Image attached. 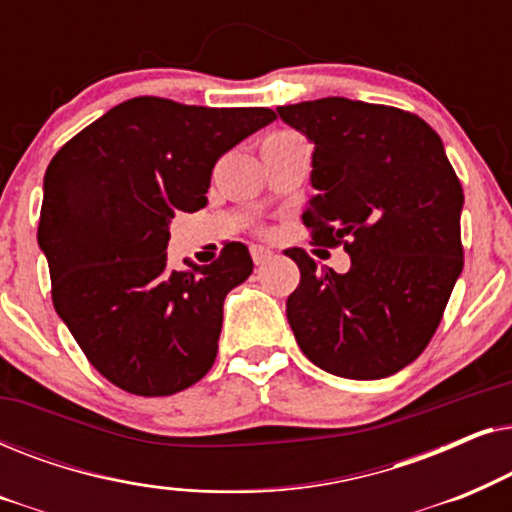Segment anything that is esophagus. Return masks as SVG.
Here are the masks:
<instances>
[{"label":"esophagus","mask_w":512,"mask_h":512,"mask_svg":"<svg viewBox=\"0 0 512 512\" xmlns=\"http://www.w3.org/2000/svg\"><path fill=\"white\" fill-rule=\"evenodd\" d=\"M272 256H275V254H272L268 247H261V244H254V247H251V258H254L256 265L268 263Z\"/></svg>","instance_id":"1"}]
</instances>
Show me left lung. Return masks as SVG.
Returning a JSON list of instances; mask_svg holds the SVG:
<instances>
[{
    "label": "left lung",
    "instance_id": "left-lung-1",
    "mask_svg": "<svg viewBox=\"0 0 512 512\" xmlns=\"http://www.w3.org/2000/svg\"><path fill=\"white\" fill-rule=\"evenodd\" d=\"M277 114L314 142L303 212L314 244L345 247V275L289 249L300 284L286 300L298 347L326 373L380 380L424 352L464 268V191L436 130L410 111L347 97Z\"/></svg>",
    "mask_w": 512,
    "mask_h": 512
}]
</instances>
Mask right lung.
Returning <instances> with one entry per match:
<instances>
[{
  "label": "right lung",
  "instance_id": "right-lung-1",
  "mask_svg": "<svg viewBox=\"0 0 512 512\" xmlns=\"http://www.w3.org/2000/svg\"><path fill=\"white\" fill-rule=\"evenodd\" d=\"M275 118L265 107L132 97L48 163L37 240L53 307L118 389L170 396L214 366L223 298L254 263L228 242L209 265L167 270V223L205 207L216 160Z\"/></svg>",
  "mask_w": 512,
  "mask_h": 512
}]
</instances>
